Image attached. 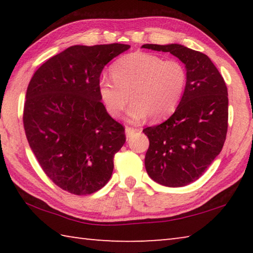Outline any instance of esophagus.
Instances as JSON below:
<instances>
[{
  "instance_id": "esophagus-1",
  "label": "esophagus",
  "mask_w": 253,
  "mask_h": 253,
  "mask_svg": "<svg viewBox=\"0 0 253 253\" xmlns=\"http://www.w3.org/2000/svg\"><path fill=\"white\" fill-rule=\"evenodd\" d=\"M136 131H138V129H136V128H131V127H126L125 128V135L128 138V137H130L135 134Z\"/></svg>"
}]
</instances>
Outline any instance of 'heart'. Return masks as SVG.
Wrapping results in <instances>:
<instances>
[{
    "instance_id": "obj_1",
    "label": "heart",
    "mask_w": 253,
    "mask_h": 253,
    "mask_svg": "<svg viewBox=\"0 0 253 253\" xmlns=\"http://www.w3.org/2000/svg\"><path fill=\"white\" fill-rule=\"evenodd\" d=\"M111 80L101 78L98 92L111 117H118L129 100L130 123L151 117L162 121L172 115L184 96L187 84L185 67L176 60L134 52L118 59L110 68Z\"/></svg>"
}]
</instances>
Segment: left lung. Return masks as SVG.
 Here are the masks:
<instances>
[{
  "instance_id": "1",
  "label": "left lung",
  "mask_w": 253,
  "mask_h": 253,
  "mask_svg": "<svg viewBox=\"0 0 253 253\" xmlns=\"http://www.w3.org/2000/svg\"><path fill=\"white\" fill-rule=\"evenodd\" d=\"M142 48L172 53L185 66L186 89L174 114L143 130L149 139L145 156L149 177L169 187L185 186L222 151L228 130V89L207 54L178 43Z\"/></svg>"
}]
</instances>
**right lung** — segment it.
<instances>
[{
	"label": "right lung",
	"instance_id": "add662e5",
	"mask_svg": "<svg viewBox=\"0 0 253 253\" xmlns=\"http://www.w3.org/2000/svg\"><path fill=\"white\" fill-rule=\"evenodd\" d=\"M128 44L72 45L45 61L25 96L23 124L30 148L55 185L91 194L111 177L125 129L107 113L98 84L110 60Z\"/></svg>",
	"mask_w": 253,
	"mask_h": 253
}]
</instances>
